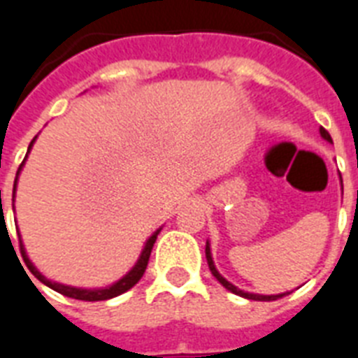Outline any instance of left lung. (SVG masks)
Segmentation results:
<instances>
[{
    "label": "left lung",
    "instance_id": "1",
    "mask_svg": "<svg viewBox=\"0 0 358 358\" xmlns=\"http://www.w3.org/2000/svg\"><path fill=\"white\" fill-rule=\"evenodd\" d=\"M320 134H322V137L325 141H329V143H333V139H331V135H329V131L325 128H320ZM342 178V176H340ZM206 260H208V267H210V271H212V275L215 278H217L219 282L223 284L224 288L229 289V292H232V294L239 295V297H245V299H252V301H275L278 299V297H284V295H288L289 292H286V294H278V295H260V294H249V292H243V289L236 288L234 284H230L227 278L221 275V273L217 271V267H215V264H213V258H212V250H210V243L206 241Z\"/></svg>",
    "mask_w": 358,
    "mask_h": 358
}]
</instances>
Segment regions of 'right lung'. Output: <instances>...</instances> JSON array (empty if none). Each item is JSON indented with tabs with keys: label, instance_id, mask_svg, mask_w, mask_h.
Listing matches in <instances>:
<instances>
[{
	"label": "right lung",
	"instance_id": "add662e5",
	"mask_svg": "<svg viewBox=\"0 0 358 358\" xmlns=\"http://www.w3.org/2000/svg\"><path fill=\"white\" fill-rule=\"evenodd\" d=\"M36 139V137H35ZM35 139L31 141L29 145V150L31 146H33V143H35ZM27 150V152H29ZM25 162V159H24ZM24 162H22V165H20L18 169V174L20 171H22V167H24ZM18 174H16V180H14V189H16V182H18ZM162 230V229H159ZM159 230H156L154 234L148 238V241L145 243V249H143V252H141L139 260H137V264H135L131 269H129L128 275H124L120 280H117L115 284H111V286H106V288H98V289H85V288H74V286H64V284H59V282H52V280H48L44 275H42L38 269H36L33 264L29 262V258H27V255H25V249L24 245H22V241H20V252H22V258H24L25 266L29 267V271L35 275L38 280H41L42 284H46L48 288L55 289V292H59V294L66 295V297H72V299H80V301H106V299H113V297H117V295L124 294V292H128L129 288H134L135 284L139 282L141 277L145 275V269L146 266H148V258H150V252H152V247H154V243H156V238L157 234H159Z\"/></svg>",
	"mask_w": 358,
	"mask_h": 358
}]
</instances>
